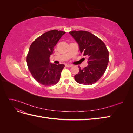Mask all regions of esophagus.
<instances>
[{
  "mask_svg": "<svg viewBox=\"0 0 133 133\" xmlns=\"http://www.w3.org/2000/svg\"><path fill=\"white\" fill-rule=\"evenodd\" d=\"M66 66L68 67V68H70V67H71L73 66V65H71V64H66Z\"/></svg>",
  "mask_w": 133,
  "mask_h": 133,
  "instance_id": "esophagus-1",
  "label": "esophagus"
}]
</instances>
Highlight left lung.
I'll return each mask as SVG.
<instances>
[{"mask_svg":"<svg viewBox=\"0 0 133 133\" xmlns=\"http://www.w3.org/2000/svg\"><path fill=\"white\" fill-rule=\"evenodd\" d=\"M69 33L79 46L80 53L88 59V65L74 76L75 81L84 85H91L101 78L109 62V51L105 44L95 35L84 30L71 31Z\"/></svg>","mask_w":133,"mask_h":133,"instance_id":"1","label":"left lung"}]
</instances>
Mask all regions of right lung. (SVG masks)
<instances>
[{
    "mask_svg": "<svg viewBox=\"0 0 133 133\" xmlns=\"http://www.w3.org/2000/svg\"><path fill=\"white\" fill-rule=\"evenodd\" d=\"M65 31L52 30L36 39L31 43L26 57L28 69L34 79L43 85L57 84L60 78L64 64H50L49 58L54 47Z\"/></svg>",
    "mask_w": 133,
    "mask_h": 133,
    "instance_id": "add662e5",
    "label": "right lung"
}]
</instances>
